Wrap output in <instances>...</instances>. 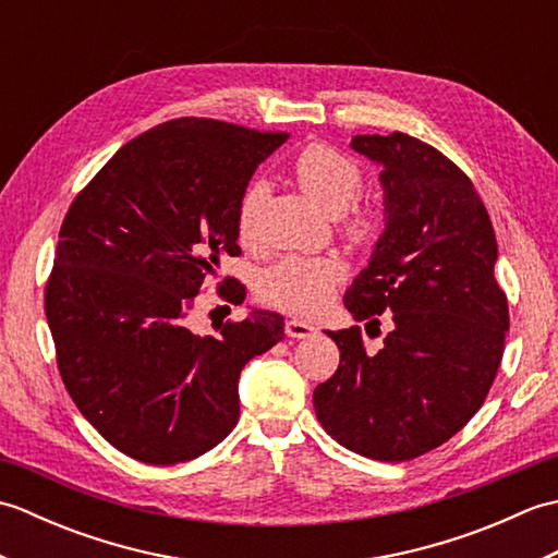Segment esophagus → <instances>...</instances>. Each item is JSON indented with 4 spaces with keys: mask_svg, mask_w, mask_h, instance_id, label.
I'll use <instances>...</instances> for the list:
<instances>
[{
    "mask_svg": "<svg viewBox=\"0 0 558 558\" xmlns=\"http://www.w3.org/2000/svg\"><path fill=\"white\" fill-rule=\"evenodd\" d=\"M286 333L290 338H312V336H316V326L300 322V318H290V322L286 324Z\"/></svg>",
    "mask_w": 558,
    "mask_h": 558,
    "instance_id": "34e87169",
    "label": "esophagus"
}]
</instances>
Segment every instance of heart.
Returning <instances> with one entry per match:
<instances>
[{
    "label": "heart",
    "instance_id": "1",
    "mask_svg": "<svg viewBox=\"0 0 558 558\" xmlns=\"http://www.w3.org/2000/svg\"><path fill=\"white\" fill-rule=\"evenodd\" d=\"M304 194L328 213H342L362 189V172L350 158L324 144L306 146L292 165ZM266 189L260 182L244 192L236 210V232L244 242L254 236L256 216ZM352 234H366L372 230V218L354 210L348 218ZM345 264L336 254L324 256H288L272 266L260 280V298L268 304L294 314H312L328 302L330 292L345 278Z\"/></svg>",
    "mask_w": 558,
    "mask_h": 558
}]
</instances>
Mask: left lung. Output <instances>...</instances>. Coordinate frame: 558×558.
Masks as SVG:
<instances>
[{
	"mask_svg": "<svg viewBox=\"0 0 558 558\" xmlns=\"http://www.w3.org/2000/svg\"><path fill=\"white\" fill-rule=\"evenodd\" d=\"M350 148L381 168L386 228L342 302L366 328L393 314V328L374 354L360 326L330 330L340 364L316 386L314 410L340 446L400 462L446 444L482 408L508 302L489 213L453 162L400 132L352 136Z\"/></svg>",
	"mask_w": 558,
	"mask_h": 558,
	"instance_id": "obj_1",
	"label": "left lung"
}]
</instances>
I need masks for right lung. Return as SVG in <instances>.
<instances>
[{
    "label": "right lung",
    "mask_w": 558,
    "mask_h": 558,
    "mask_svg": "<svg viewBox=\"0 0 558 558\" xmlns=\"http://www.w3.org/2000/svg\"><path fill=\"white\" fill-rule=\"evenodd\" d=\"M288 134L218 120L165 122L129 141L71 204L45 290L57 364L83 417L129 458L177 465L240 420V372L286 338L252 310L216 336L186 326L256 168ZM228 300L244 302L232 282Z\"/></svg>",
    "instance_id": "add662e5"
}]
</instances>
